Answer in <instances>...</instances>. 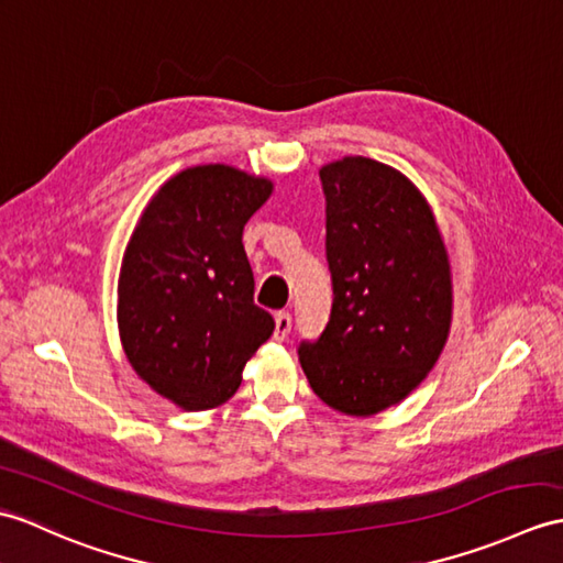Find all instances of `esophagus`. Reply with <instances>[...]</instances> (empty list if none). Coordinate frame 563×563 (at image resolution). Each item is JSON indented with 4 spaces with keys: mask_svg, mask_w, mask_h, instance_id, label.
Returning a JSON list of instances; mask_svg holds the SVG:
<instances>
[{
    "mask_svg": "<svg viewBox=\"0 0 563 563\" xmlns=\"http://www.w3.org/2000/svg\"><path fill=\"white\" fill-rule=\"evenodd\" d=\"M290 329H292V317H290V313L278 311L276 313V333H273V338H276V341H285L287 333H290Z\"/></svg>",
    "mask_w": 563,
    "mask_h": 563,
    "instance_id": "esophagus-1",
    "label": "esophagus"
}]
</instances>
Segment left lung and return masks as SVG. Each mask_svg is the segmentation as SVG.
Wrapping results in <instances>:
<instances>
[{"mask_svg": "<svg viewBox=\"0 0 563 563\" xmlns=\"http://www.w3.org/2000/svg\"><path fill=\"white\" fill-rule=\"evenodd\" d=\"M319 175L333 309L319 341L299 345V364L329 408L372 417L408 398L449 341V250L400 169L345 155Z\"/></svg>", "mask_w": 563, "mask_h": 563, "instance_id": "obj_1", "label": "left lung"}]
</instances>
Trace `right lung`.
Instances as JSON below:
<instances>
[{
  "label": "right lung",
  "instance_id": "right-lung-1",
  "mask_svg": "<svg viewBox=\"0 0 563 563\" xmlns=\"http://www.w3.org/2000/svg\"><path fill=\"white\" fill-rule=\"evenodd\" d=\"M273 181L211 163L169 177L143 208L117 280L124 355L155 394L199 412L230 400L276 323L254 305L242 232Z\"/></svg>",
  "mask_w": 563,
  "mask_h": 563
}]
</instances>
